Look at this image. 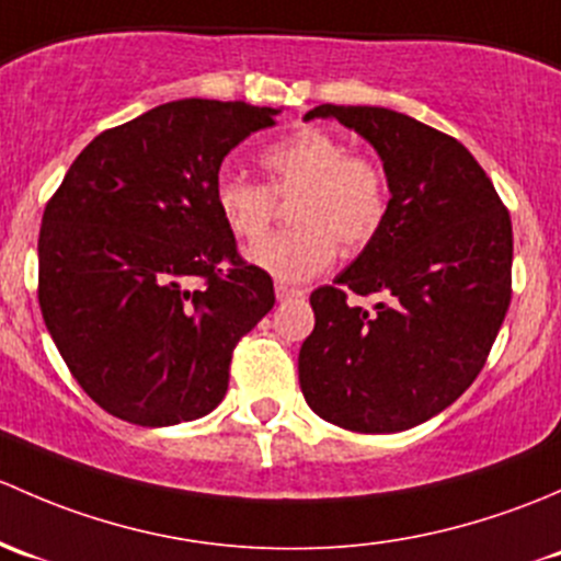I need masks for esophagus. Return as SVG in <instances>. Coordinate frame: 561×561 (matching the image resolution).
Returning a JSON list of instances; mask_svg holds the SVG:
<instances>
[{
  "instance_id": "34e87169",
  "label": "esophagus",
  "mask_w": 561,
  "mask_h": 561,
  "mask_svg": "<svg viewBox=\"0 0 561 561\" xmlns=\"http://www.w3.org/2000/svg\"><path fill=\"white\" fill-rule=\"evenodd\" d=\"M275 297L280 299V302H286V299H294V297H305L302 288H294L288 286V283H275Z\"/></svg>"
}]
</instances>
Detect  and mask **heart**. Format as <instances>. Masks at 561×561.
<instances>
[{
	"mask_svg": "<svg viewBox=\"0 0 561 561\" xmlns=\"http://www.w3.org/2000/svg\"><path fill=\"white\" fill-rule=\"evenodd\" d=\"M267 183L221 175L216 207L238 240L255 242L277 215V199L299 195L298 229L271 236L248 251L256 267L280 280H308L345 253H359L380 234L391 205L389 172L345 137L305 126L262 151Z\"/></svg>",
	"mask_w": 561,
	"mask_h": 561,
	"instance_id": "obj_1",
	"label": "heart"
}]
</instances>
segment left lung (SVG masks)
I'll list each match as a JSON object with an SVG mask.
<instances>
[{"mask_svg":"<svg viewBox=\"0 0 561 561\" xmlns=\"http://www.w3.org/2000/svg\"><path fill=\"white\" fill-rule=\"evenodd\" d=\"M373 142L389 172L383 229L351 267L310 294L316 327L299 386L329 424L383 435L459 400L489 359L511 305L513 227L505 202L451 135L405 113L319 105ZM385 297L375 311L354 296Z\"/></svg>","mask_w":561,"mask_h":561,"instance_id":"left-lung-1","label":"left lung"}]
</instances>
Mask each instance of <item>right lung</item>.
<instances>
[{
	"instance_id": "right-lung-1",
	"label": "right lung",
	"mask_w": 561,
	"mask_h": 561,
	"mask_svg": "<svg viewBox=\"0 0 561 561\" xmlns=\"http://www.w3.org/2000/svg\"><path fill=\"white\" fill-rule=\"evenodd\" d=\"M275 113L167 102L94 137L45 205L39 310L72 378L115 419L210 413L232 351L273 310V278L240 256L216 183L224 156Z\"/></svg>"
}]
</instances>
